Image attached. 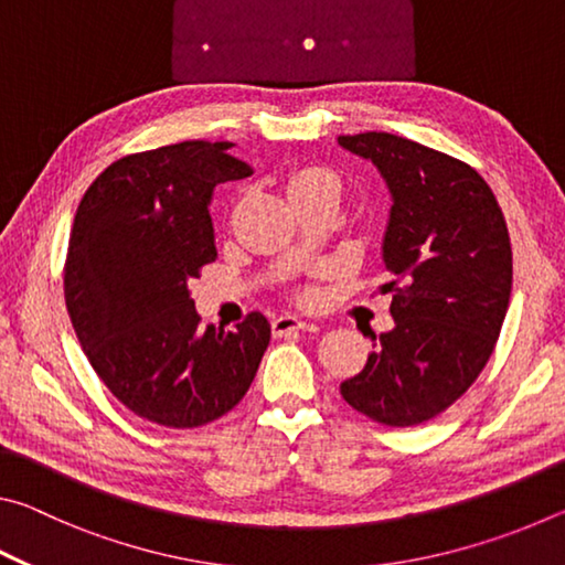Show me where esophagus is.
Segmentation results:
<instances>
[{
    "label": "esophagus",
    "instance_id": "1",
    "mask_svg": "<svg viewBox=\"0 0 565 565\" xmlns=\"http://www.w3.org/2000/svg\"><path fill=\"white\" fill-rule=\"evenodd\" d=\"M271 329H274V337H286V333L291 331H313L317 327L309 321H301L299 317H291V313H284V317L271 321Z\"/></svg>",
    "mask_w": 565,
    "mask_h": 565
}]
</instances>
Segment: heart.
I'll list each match as a JSON object with an SVG mask.
<instances>
[{
  "mask_svg": "<svg viewBox=\"0 0 565 565\" xmlns=\"http://www.w3.org/2000/svg\"><path fill=\"white\" fill-rule=\"evenodd\" d=\"M337 191L339 194V177L333 174L329 169H321V167H303V169H296L286 179V194L296 196V194H303V191Z\"/></svg>",
  "mask_w": 565,
  "mask_h": 565,
  "instance_id": "obj_1",
  "label": "heart"
}]
</instances>
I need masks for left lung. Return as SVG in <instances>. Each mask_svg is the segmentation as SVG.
I'll list each match as a JSON object with an SVG mask.
<instances>
[{
    "label": "left lung",
    "instance_id": "1",
    "mask_svg": "<svg viewBox=\"0 0 565 565\" xmlns=\"http://www.w3.org/2000/svg\"><path fill=\"white\" fill-rule=\"evenodd\" d=\"M339 145L374 161L394 196L384 262L396 321L341 396L376 424L418 426L456 404L491 359L511 299L509 226L461 159L386 131Z\"/></svg>",
    "mask_w": 565,
    "mask_h": 565
}]
</instances>
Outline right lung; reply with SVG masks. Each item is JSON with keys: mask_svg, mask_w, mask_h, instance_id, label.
I'll list each match as a JSON object with an SVG mask.
<instances>
[{"mask_svg": "<svg viewBox=\"0 0 565 565\" xmlns=\"http://www.w3.org/2000/svg\"><path fill=\"white\" fill-rule=\"evenodd\" d=\"M232 141H179L102 171L76 209L64 299L84 353L114 396L167 428L228 414L271 339L264 313L202 327L189 284L216 259L212 191L252 177Z\"/></svg>", "mask_w": 565, "mask_h": 565, "instance_id": "add662e5", "label": "right lung"}]
</instances>
